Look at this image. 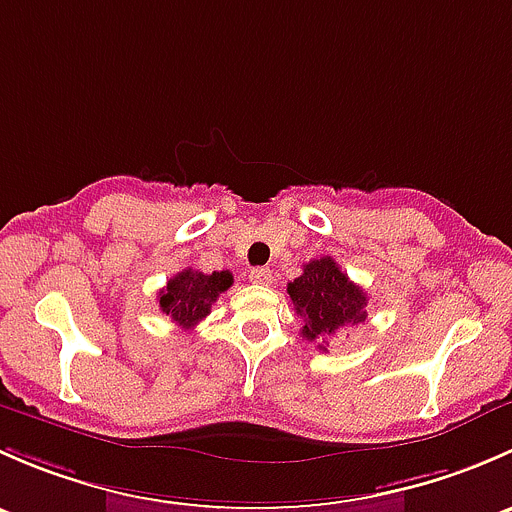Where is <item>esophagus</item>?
<instances>
[{
    "label": "esophagus",
    "instance_id": "1",
    "mask_svg": "<svg viewBox=\"0 0 512 512\" xmlns=\"http://www.w3.org/2000/svg\"><path fill=\"white\" fill-rule=\"evenodd\" d=\"M250 282H255V285H272V270H267V267H255V270L250 272Z\"/></svg>",
    "mask_w": 512,
    "mask_h": 512
}]
</instances>
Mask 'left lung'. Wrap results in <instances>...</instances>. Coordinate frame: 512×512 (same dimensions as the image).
<instances>
[{
    "label": "left lung",
    "mask_w": 512,
    "mask_h": 512,
    "mask_svg": "<svg viewBox=\"0 0 512 512\" xmlns=\"http://www.w3.org/2000/svg\"><path fill=\"white\" fill-rule=\"evenodd\" d=\"M294 312L302 317V337L319 342V349L339 332L366 319V292L354 285L332 257H319L302 267V275L287 285Z\"/></svg>",
    "instance_id": "obj_1"
}]
</instances>
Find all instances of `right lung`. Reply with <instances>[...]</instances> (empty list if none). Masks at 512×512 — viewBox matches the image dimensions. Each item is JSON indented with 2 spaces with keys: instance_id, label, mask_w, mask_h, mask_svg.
<instances>
[{
  "instance_id": "obj_1",
  "label": "right lung",
  "mask_w": 512,
  "mask_h": 512,
  "mask_svg": "<svg viewBox=\"0 0 512 512\" xmlns=\"http://www.w3.org/2000/svg\"><path fill=\"white\" fill-rule=\"evenodd\" d=\"M232 285V272H213L205 275L198 270H183L168 280V285L158 292V304L163 314H168L178 327L193 329L210 314L215 299L227 292Z\"/></svg>"
}]
</instances>
